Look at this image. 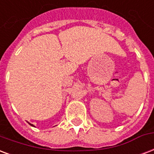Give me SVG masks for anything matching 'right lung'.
<instances>
[{"instance_id": "right-lung-1", "label": "right lung", "mask_w": 154, "mask_h": 154, "mask_svg": "<svg viewBox=\"0 0 154 154\" xmlns=\"http://www.w3.org/2000/svg\"><path fill=\"white\" fill-rule=\"evenodd\" d=\"M29 124H30V125H31V126H34V125H33V124H30V123H29Z\"/></svg>"}]
</instances>
